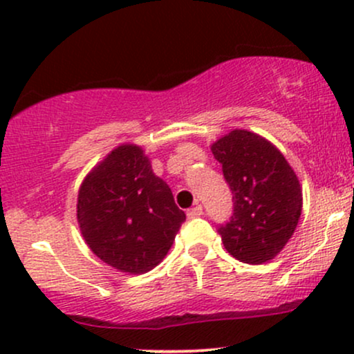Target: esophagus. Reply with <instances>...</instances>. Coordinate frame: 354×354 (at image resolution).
I'll use <instances>...</instances> for the list:
<instances>
[{"mask_svg":"<svg viewBox=\"0 0 354 354\" xmlns=\"http://www.w3.org/2000/svg\"><path fill=\"white\" fill-rule=\"evenodd\" d=\"M203 214V206L201 205H196L194 208H189L188 213H186V216L188 219H194V218H200Z\"/></svg>","mask_w":354,"mask_h":354,"instance_id":"obj_1","label":"esophagus"}]
</instances>
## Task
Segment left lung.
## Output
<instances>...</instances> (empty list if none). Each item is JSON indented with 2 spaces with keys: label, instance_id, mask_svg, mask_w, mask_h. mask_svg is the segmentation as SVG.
I'll return each mask as SVG.
<instances>
[{
  "label": "left lung",
  "instance_id": "1",
  "mask_svg": "<svg viewBox=\"0 0 354 354\" xmlns=\"http://www.w3.org/2000/svg\"><path fill=\"white\" fill-rule=\"evenodd\" d=\"M233 193V214L218 233L226 251L248 265L273 259L301 216L299 181L265 138L234 129L211 146Z\"/></svg>",
  "mask_w": 354,
  "mask_h": 354
}]
</instances>
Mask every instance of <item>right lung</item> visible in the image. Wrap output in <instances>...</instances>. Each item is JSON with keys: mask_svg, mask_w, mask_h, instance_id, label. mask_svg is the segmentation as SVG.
<instances>
[{"mask_svg": "<svg viewBox=\"0 0 354 354\" xmlns=\"http://www.w3.org/2000/svg\"><path fill=\"white\" fill-rule=\"evenodd\" d=\"M186 219L171 189L154 176L143 149L123 145L88 174L78 194V223L91 251L131 274L153 270Z\"/></svg>", "mask_w": 354, "mask_h": 354, "instance_id": "add662e5", "label": "right lung"}]
</instances>
